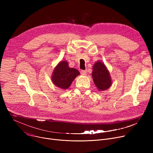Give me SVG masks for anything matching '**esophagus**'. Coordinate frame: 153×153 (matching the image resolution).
<instances>
[{"label": "esophagus", "instance_id": "34e87169", "mask_svg": "<svg viewBox=\"0 0 153 153\" xmlns=\"http://www.w3.org/2000/svg\"><path fill=\"white\" fill-rule=\"evenodd\" d=\"M81 74L83 76L87 75V71L86 70H81Z\"/></svg>", "mask_w": 153, "mask_h": 153}]
</instances>
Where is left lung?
<instances>
[{"mask_svg":"<svg viewBox=\"0 0 153 153\" xmlns=\"http://www.w3.org/2000/svg\"><path fill=\"white\" fill-rule=\"evenodd\" d=\"M92 74L94 84L99 91L106 90L111 86V80L110 73L102 62L97 61L94 64Z\"/></svg>","mask_w":153,"mask_h":153,"instance_id":"8db88e82","label":"left lung"}]
</instances>
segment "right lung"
I'll return each instance as SVG.
<instances>
[{"label":"right lung","instance_id":"obj_1","mask_svg":"<svg viewBox=\"0 0 153 153\" xmlns=\"http://www.w3.org/2000/svg\"><path fill=\"white\" fill-rule=\"evenodd\" d=\"M79 74L78 70L70 68L66 61H61L53 71L52 81L57 87L66 89Z\"/></svg>","mask_w":153,"mask_h":153}]
</instances>
